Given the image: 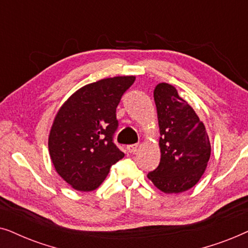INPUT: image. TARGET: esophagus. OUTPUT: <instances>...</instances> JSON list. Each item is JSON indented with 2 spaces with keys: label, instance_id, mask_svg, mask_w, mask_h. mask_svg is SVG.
Here are the masks:
<instances>
[{
  "label": "esophagus",
  "instance_id": "esophagus-1",
  "mask_svg": "<svg viewBox=\"0 0 248 248\" xmlns=\"http://www.w3.org/2000/svg\"><path fill=\"white\" fill-rule=\"evenodd\" d=\"M138 148V145L137 144H131V145H127V151L129 152V153H136Z\"/></svg>",
  "mask_w": 248,
  "mask_h": 248
}]
</instances>
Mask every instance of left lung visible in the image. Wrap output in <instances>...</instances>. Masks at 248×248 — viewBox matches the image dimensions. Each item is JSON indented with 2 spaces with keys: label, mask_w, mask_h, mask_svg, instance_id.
<instances>
[{
  "label": "left lung",
  "mask_w": 248,
  "mask_h": 248,
  "mask_svg": "<svg viewBox=\"0 0 248 248\" xmlns=\"http://www.w3.org/2000/svg\"><path fill=\"white\" fill-rule=\"evenodd\" d=\"M161 160L147 174L154 186L166 194L190 189L205 172L211 155L206 128L194 108L167 82L155 86Z\"/></svg>",
  "instance_id": "1"
}]
</instances>
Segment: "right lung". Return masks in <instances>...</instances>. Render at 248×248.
I'll return each instance as SVG.
<instances>
[{"instance_id":"1","label":"right lung","mask_w":248,"mask_h":248,"mask_svg":"<svg viewBox=\"0 0 248 248\" xmlns=\"http://www.w3.org/2000/svg\"><path fill=\"white\" fill-rule=\"evenodd\" d=\"M135 76L104 78L82 86L61 105L48 136V152L59 176L76 190L92 191L124 156L112 137L115 108Z\"/></svg>"}]
</instances>
